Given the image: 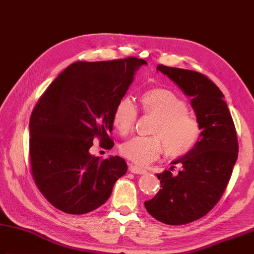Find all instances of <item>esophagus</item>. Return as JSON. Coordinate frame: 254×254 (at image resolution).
<instances>
[{"label": "esophagus", "mask_w": 254, "mask_h": 254, "mask_svg": "<svg viewBox=\"0 0 254 254\" xmlns=\"http://www.w3.org/2000/svg\"><path fill=\"white\" fill-rule=\"evenodd\" d=\"M129 171L131 173H134V174H146V170H144V168H140L138 166L136 165H132V164H130L129 165Z\"/></svg>", "instance_id": "obj_1"}]
</instances>
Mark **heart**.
<instances>
[{"label":"heart","instance_id":"heart-1","mask_svg":"<svg viewBox=\"0 0 254 254\" xmlns=\"http://www.w3.org/2000/svg\"><path fill=\"white\" fill-rule=\"evenodd\" d=\"M141 109L156 117L150 137H134L125 141L120 152L136 165L146 166L161 156L165 149L170 157L189 152L201 132L199 124L188 111V105L174 91L166 88H152L140 96ZM137 109L130 98L123 97L113 111L114 127L126 135L135 126Z\"/></svg>","mask_w":254,"mask_h":254}]
</instances>
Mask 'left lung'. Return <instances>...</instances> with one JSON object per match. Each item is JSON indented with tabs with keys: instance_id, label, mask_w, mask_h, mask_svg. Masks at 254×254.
<instances>
[{
	"instance_id": "8db88e82",
	"label": "left lung",
	"mask_w": 254,
	"mask_h": 254,
	"mask_svg": "<svg viewBox=\"0 0 254 254\" xmlns=\"http://www.w3.org/2000/svg\"><path fill=\"white\" fill-rule=\"evenodd\" d=\"M190 98L201 134L183 156L171 164L182 166L157 174L161 190L145 202L147 212L168 225H183L206 215L224 193L238 159V137L224 95L196 71L157 65Z\"/></svg>"
}]
</instances>
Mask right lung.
<instances>
[{"mask_svg": "<svg viewBox=\"0 0 254 254\" xmlns=\"http://www.w3.org/2000/svg\"><path fill=\"white\" fill-rule=\"evenodd\" d=\"M144 59L75 62L40 98L30 119V162L35 184L53 206L84 214L109 198L127 172L119 156L89 153L93 138L109 148L113 111L134 81Z\"/></svg>", "mask_w": 254, "mask_h": 254, "instance_id": "obj_1", "label": "right lung"}]
</instances>
